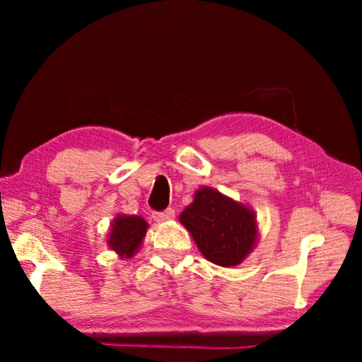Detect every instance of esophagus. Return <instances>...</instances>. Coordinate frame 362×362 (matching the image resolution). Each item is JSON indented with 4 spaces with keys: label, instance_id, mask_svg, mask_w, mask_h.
Masks as SVG:
<instances>
[{
    "label": "esophagus",
    "instance_id": "34e87169",
    "mask_svg": "<svg viewBox=\"0 0 362 362\" xmlns=\"http://www.w3.org/2000/svg\"><path fill=\"white\" fill-rule=\"evenodd\" d=\"M175 217V211L173 207H168V209H164L161 212H155L153 214V218L156 220V222H166V220H170Z\"/></svg>",
    "mask_w": 362,
    "mask_h": 362
}]
</instances>
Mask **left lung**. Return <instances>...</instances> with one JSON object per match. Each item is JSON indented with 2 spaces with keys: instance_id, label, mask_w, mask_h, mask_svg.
I'll return each instance as SVG.
<instances>
[{
  "instance_id": "left-lung-1",
  "label": "left lung",
  "mask_w": 362,
  "mask_h": 362,
  "mask_svg": "<svg viewBox=\"0 0 362 362\" xmlns=\"http://www.w3.org/2000/svg\"><path fill=\"white\" fill-rule=\"evenodd\" d=\"M180 222L192 233L201 254L220 267L240 265L257 238L254 214L206 187L194 194Z\"/></svg>"
}]
</instances>
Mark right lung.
Wrapping results in <instances>:
<instances>
[{
    "label": "right lung",
    "instance_id": "obj_1",
    "mask_svg": "<svg viewBox=\"0 0 362 362\" xmlns=\"http://www.w3.org/2000/svg\"><path fill=\"white\" fill-rule=\"evenodd\" d=\"M146 228H148V223L142 217L119 216L115 220L112 233H110L108 246L116 250L121 257L129 259L139 249V244L142 243Z\"/></svg>",
    "mask_w": 362,
    "mask_h": 362
}]
</instances>
